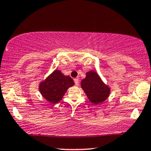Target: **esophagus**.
Returning <instances> with one entry per match:
<instances>
[{
  "mask_svg": "<svg viewBox=\"0 0 151 151\" xmlns=\"http://www.w3.org/2000/svg\"><path fill=\"white\" fill-rule=\"evenodd\" d=\"M79 79H78V78H75V79H74V83H75V85H77V86H78L79 85Z\"/></svg>",
  "mask_w": 151,
  "mask_h": 151,
  "instance_id": "1",
  "label": "esophagus"
}]
</instances>
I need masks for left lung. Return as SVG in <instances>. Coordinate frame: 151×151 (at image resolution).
<instances>
[{
    "label": "left lung",
    "mask_w": 151,
    "mask_h": 151,
    "mask_svg": "<svg viewBox=\"0 0 151 151\" xmlns=\"http://www.w3.org/2000/svg\"><path fill=\"white\" fill-rule=\"evenodd\" d=\"M81 86L92 103L98 104L107 99L110 89L102 81L98 74L94 71L86 73V77L81 82Z\"/></svg>",
    "instance_id": "8db88e82"
}]
</instances>
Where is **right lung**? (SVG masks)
Wrapping results in <instances>:
<instances>
[{"label":"right lung","instance_id":"1","mask_svg":"<svg viewBox=\"0 0 151 151\" xmlns=\"http://www.w3.org/2000/svg\"><path fill=\"white\" fill-rule=\"evenodd\" d=\"M74 84L69 76H65L60 70H56L41 82L39 90L42 96L52 104H57L61 101L65 92Z\"/></svg>","mask_w":151,"mask_h":151}]
</instances>
